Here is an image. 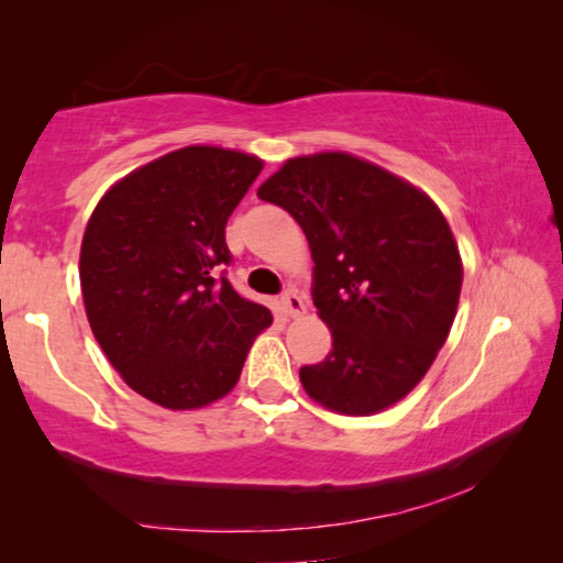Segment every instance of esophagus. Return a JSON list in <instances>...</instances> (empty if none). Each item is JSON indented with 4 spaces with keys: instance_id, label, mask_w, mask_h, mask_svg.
Wrapping results in <instances>:
<instances>
[{
    "instance_id": "1",
    "label": "esophagus",
    "mask_w": 563,
    "mask_h": 563,
    "mask_svg": "<svg viewBox=\"0 0 563 563\" xmlns=\"http://www.w3.org/2000/svg\"><path fill=\"white\" fill-rule=\"evenodd\" d=\"M280 310H283L285 318H298V316H302V312H305V300L300 298V292L295 290V288L285 290L283 298H280Z\"/></svg>"
}]
</instances>
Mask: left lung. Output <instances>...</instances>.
<instances>
[{"mask_svg": "<svg viewBox=\"0 0 563 563\" xmlns=\"http://www.w3.org/2000/svg\"><path fill=\"white\" fill-rule=\"evenodd\" d=\"M258 198L300 223L312 302L332 352L300 367L316 402L373 415L412 389L444 345L462 290L450 223L430 196L350 154L290 158Z\"/></svg>", "mask_w": 563, "mask_h": 563, "instance_id": "8db88e82", "label": "left lung"}]
</instances>
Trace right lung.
<instances>
[{"instance_id": "obj_1", "label": "right lung", "mask_w": 563, "mask_h": 563, "mask_svg": "<svg viewBox=\"0 0 563 563\" xmlns=\"http://www.w3.org/2000/svg\"><path fill=\"white\" fill-rule=\"evenodd\" d=\"M263 161L188 146L121 178L89 218L81 292L93 338L131 389L168 409L221 399L268 308L225 278V223Z\"/></svg>"}]
</instances>
